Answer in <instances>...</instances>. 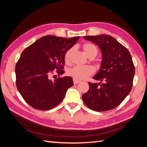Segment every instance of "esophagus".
I'll use <instances>...</instances> for the list:
<instances>
[{"label":"esophagus","mask_w":147,"mask_h":147,"mask_svg":"<svg viewBox=\"0 0 147 147\" xmlns=\"http://www.w3.org/2000/svg\"><path fill=\"white\" fill-rule=\"evenodd\" d=\"M73 80H74V83L75 84H78V83L81 82L80 80H75V79H74V78L73 79Z\"/></svg>","instance_id":"34e87169"}]
</instances>
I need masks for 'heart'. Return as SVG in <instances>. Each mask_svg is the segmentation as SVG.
<instances>
[{"instance_id":"b5f03b06","label":"heart","mask_w":147,"mask_h":147,"mask_svg":"<svg viewBox=\"0 0 147 147\" xmlns=\"http://www.w3.org/2000/svg\"><path fill=\"white\" fill-rule=\"evenodd\" d=\"M83 50L86 56L90 57L92 56H96L97 50L96 47L91 43H84L82 47ZM74 49L70 48L67 51L64 55V60L66 63H69L70 59L71 54ZM94 73V69L92 67L86 66H75L68 71V74L77 80H81L88 78Z\"/></svg>"}]
</instances>
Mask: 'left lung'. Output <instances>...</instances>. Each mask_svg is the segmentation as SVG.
<instances>
[{"mask_svg": "<svg viewBox=\"0 0 147 147\" xmlns=\"http://www.w3.org/2000/svg\"><path fill=\"white\" fill-rule=\"evenodd\" d=\"M83 38L98 46L102 57L100 68L93 77L100 82L88 83L89 90L82 95L84 103L96 112L115 109L126 98L132 87L135 67L130 53L110 35Z\"/></svg>", "mask_w": 147, "mask_h": 147, "instance_id": "8db88e82", "label": "left lung"}]
</instances>
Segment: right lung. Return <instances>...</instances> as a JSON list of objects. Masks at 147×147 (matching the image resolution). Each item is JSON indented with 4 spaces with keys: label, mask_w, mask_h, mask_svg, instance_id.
Wrapping results in <instances>:
<instances>
[{
    "label": "right lung",
    "mask_w": 147,
    "mask_h": 147,
    "mask_svg": "<svg viewBox=\"0 0 147 147\" xmlns=\"http://www.w3.org/2000/svg\"><path fill=\"white\" fill-rule=\"evenodd\" d=\"M80 37L71 38L46 35L38 39L21 53L15 67L16 84L23 98L33 108L48 110L62 102L74 85L71 77L51 80L53 70L64 73V55Z\"/></svg>",
    "instance_id": "1"
}]
</instances>
